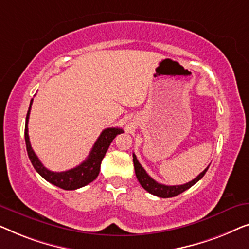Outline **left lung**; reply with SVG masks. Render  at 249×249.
I'll list each match as a JSON object with an SVG mask.
<instances>
[{"label": "left lung", "mask_w": 249, "mask_h": 249, "mask_svg": "<svg viewBox=\"0 0 249 249\" xmlns=\"http://www.w3.org/2000/svg\"><path fill=\"white\" fill-rule=\"evenodd\" d=\"M133 162H134V169H135V175L136 178H138L139 183L141 184V186L144 188L146 192L151 193L153 195L158 196V197H162V198H167V197H174L178 194L183 193L188 188L193 186L194 184L197 183V181L201 179V178L204 176L206 170L209 169V167H206L204 170L202 171L201 174L198 175L197 177L194 178L193 180L188 181V183L184 184V185H175V186H168V185H163V184H159L158 181H156L153 178H151L146 174V171L144 170L141 164H140L138 158L133 153Z\"/></svg>", "instance_id": "8db88e82"}]
</instances>
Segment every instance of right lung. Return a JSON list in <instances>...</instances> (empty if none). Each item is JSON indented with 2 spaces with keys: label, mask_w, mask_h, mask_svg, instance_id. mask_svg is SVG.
I'll use <instances>...</instances> for the list:
<instances>
[{
  "label": "right lung",
  "mask_w": 249,
  "mask_h": 249,
  "mask_svg": "<svg viewBox=\"0 0 249 249\" xmlns=\"http://www.w3.org/2000/svg\"><path fill=\"white\" fill-rule=\"evenodd\" d=\"M31 104H33V99L30 101L29 109H28L27 117H26V126H24V140H26V146L28 157L33 163V166L38 174L40 175L44 179L50 181L51 184L55 185L59 188L66 191L78 190L86 185H88L91 181L96 179L100 171V163L101 160L104 159L105 155H106L108 148H109L110 143L113 140L116 138L117 134H121L124 131L118 127H109L104 129L99 135V138L94 143L92 149L89 153L88 158H87L81 164L76 166L72 169L61 171V173H56V171L48 170L40 160L38 159L36 153L34 152L33 148H31L29 135H28V121H29V115L31 109Z\"/></svg>",
  "instance_id": "right-lung-1"
}]
</instances>
